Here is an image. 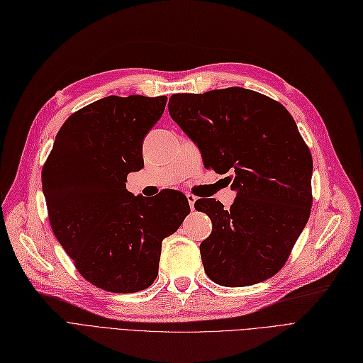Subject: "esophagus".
I'll use <instances>...</instances> for the list:
<instances>
[{
	"instance_id": "1",
	"label": "esophagus",
	"mask_w": 363,
	"mask_h": 363,
	"mask_svg": "<svg viewBox=\"0 0 363 363\" xmlns=\"http://www.w3.org/2000/svg\"><path fill=\"white\" fill-rule=\"evenodd\" d=\"M186 198H187V203H189V206H191V210H194V206H195V201H196V196L192 195V194H187Z\"/></svg>"
}]
</instances>
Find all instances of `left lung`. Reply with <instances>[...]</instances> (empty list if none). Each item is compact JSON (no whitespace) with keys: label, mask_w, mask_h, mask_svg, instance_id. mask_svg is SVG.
<instances>
[{"label":"left lung","mask_w":363,"mask_h":363,"mask_svg":"<svg viewBox=\"0 0 363 363\" xmlns=\"http://www.w3.org/2000/svg\"><path fill=\"white\" fill-rule=\"evenodd\" d=\"M169 116L199 148L204 167L230 172V210L215 198L195 208L211 220L199 245L207 277L223 286L266 281L285 264L308 222L312 157L281 104L242 86L172 94Z\"/></svg>","instance_id":"8db88e82"}]
</instances>
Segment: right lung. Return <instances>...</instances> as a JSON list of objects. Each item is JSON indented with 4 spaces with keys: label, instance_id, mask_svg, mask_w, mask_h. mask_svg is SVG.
Masks as SVG:
<instances>
[{
    "label": "right lung",
    "instance_id": "right-lung-1",
    "mask_svg": "<svg viewBox=\"0 0 363 363\" xmlns=\"http://www.w3.org/2000/svg\"><path fill=\"white\" fill-rule=\"evenodd\" d=\"M167 96H108L72 114L55 136L42 189L57 240L82 277L111 293L148 289L162 240L191 207L168 189L157 198L126 189L144 168L143 143L164 114Z\"/></svg>",
    "mask_w": 363,
    "mask_h": 363
}]
</instances>
